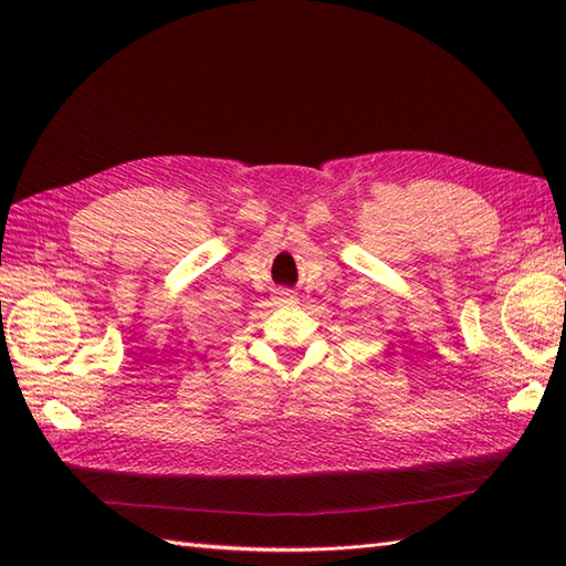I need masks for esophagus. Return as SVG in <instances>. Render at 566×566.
<instances>
[{
  "mask_svg": "<svg viewBox=\"0 0 566 566\" xmlns=\"http://www.w3.org/2000/svg\"><path fill=\"white\" fill-rule=\"evenodd\" d=\"M276 294H280V298H284V302H292V298H296L292 290H280Z\"/></svg>",
  "mask_w": 566,
  "mask_h": 566,
  "instance_id": "1",
  "label": "esophagus"
}]
</instances>
